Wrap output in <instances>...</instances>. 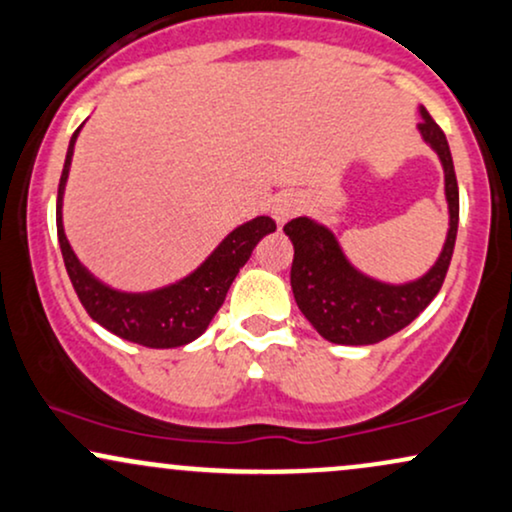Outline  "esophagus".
<instances>
[{
    "label": "esophagus",
    "mask_w": 512,
    "mask_h": 512,
    "mask_svg": "<svg viewBox=\"0 0 512 512\" xmlns=\"http://www.w3.org/2000/svg\"><path fill=\"white\" fill-rule=\"evenodd\" d=\"M300 212V197L293 193H281L274 197L272 202V217L276 224H286L288 219H293Z\"/></svg>",
    "instance_id": "34e87169"
}]
</instances>
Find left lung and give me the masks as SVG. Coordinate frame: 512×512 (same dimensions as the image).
Wrapping results in <instances>:
<instances>
[{
	"instance_id": "left-lung-1",
	"label": "left lung",
	"mask_w": 512,
	"mask_h": 512,
	"mask_svg": "<svg viewBox=\"0 0 512 512\" xmlns=\"http://www.w3.org/2000/svg\"><path fill=\"white\" fill-rule=\"evenodd\" d=\"M422 119L420 131L424 140L439 152L446 171V197L451 209V231L446 245L439 262L424 279L408 286H386L372 281L350 267L334 236L324 226L305 217L291 219L283 226L295 248L291 267L295 303L326 341L341 346H372L384 341L405 329L441 291L458 236V178L439 123L427 109H422Z\"/></svg>"
}]
</instances>
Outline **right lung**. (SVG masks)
Masks as SVG:
<instances>
[{
    "instance_id": "add662e5",
    "label": "right lung",
    "mask_w": 512,
    "mask_h": 512,
    "mask_svg": "<svg viewBox=\"0 0 512 512\" xmlns=\"http://www.w3.org/2000/svg\"><path fill=\"white\" fill-rule=\"evenodd\" d=\"M73 133L69 152H66L64 171L59 178L57 195V236L59 248L64 255L66 272L73 283L80 305L85 312L102 324L112 334L126 338V341L140 343L147 348H178L195 341L207 329L219 307L224 305L233 279L245 262L250 260L252 250L260 243L262 236L276 229L274 219L257 217L248 224L238 226L236 231L224 238V243L209 255L197 272L186 276L183 281L166 286L162 291L143 295L112 291L85 272L73 255L69 240H66L64 226H61V195H64L66 176H69L73 145Z\"/></svg>"
}]
</instances>
